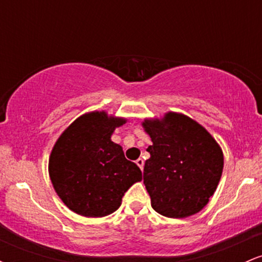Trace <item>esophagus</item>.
Instances as JSON below:
<instances>
[{"instance_id":"obj_1","label":"esophagus","mask_w":262,"mask_h":262,"mask_svg":"<svg viewBox=\"0 0 262 262\" xmlns=\"http://www.w3.org/2000/svg\"><path fill=\"white\" fill-rule=\"evenodd\" d=\"M137 165L140 167L141 170H143V167H144V160H143V159H141V158L138 159V160H137Z\"/></svg>"}]
</instances>
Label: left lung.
Returning a JSON list of instances; mask_svg holds the SVG:
<instances>
[{"label": "left lung", "instance_id": "8db88e82", "mask_svg": "<svg viewBox=\"0 0 262 262\" xmlns=\"http://www.w3.org/2000/svg\"><path fill=\"white\" fill-rule=\"evenodd\" d=\"M152 145L144 166L151 207L161 215L185 218L208 203L223 171V152L202 125L179 113L143 123Z\"/></svg>", "mask_w": 262, "mask_h": 262}]
</instances>
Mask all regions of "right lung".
I'll list each match as a JSON object with an SVG mask.
<instances>
[{"label": "right lung", "instance_id": "right-lung-1", "mask_svg": "<svg viewBox=\"0 0 262 262\" xmlns=\"http://www.w3.org/2000/svg\"><path fill=\"white\" fill-rule=\"evenodd\" d=\"M125 119L104 112L83 114L54 145L49 159L53 186L62 202L85 217H104L121 206L128 188L141 180L137 164L111 140Z\"/></svg>", "mask_w": 262, "mask_h": 262}]
</instances>
